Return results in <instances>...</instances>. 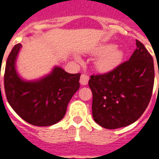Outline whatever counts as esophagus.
Segmentation results:
<instances>
[{
	"instance_id": "1",
	"label": "esophagus",
	"mask_w": 159,
	"mask_h": 159,
	"mask_svg": "<svg viewBox=\"0 0 159 159\" xmlns=\"http://www.w3.org/2000/svg\"><path fill=\"white\" fill-rule=\"evenodd\" d=\"M89 79H90L89 76H87L86 74H82V76L80 77V84L82 86H86L89 82Z\"/></svg>"
}]
</instances>
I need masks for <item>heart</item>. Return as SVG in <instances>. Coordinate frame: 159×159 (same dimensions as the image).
I'll use <instances>...</instances> for the list:
<instances>
[{
  "label": "heart",
  "mask_w": 159,
  "mask_h": 159,
  "mask_svg": "<svg viewBox=\"0 0 159 159\" xmlns=\"http://www.w3.org/2000/svg\"><path fill=\"white\" fill-rule=\"evenodd\" d=\"M94 55H100L95 61V68L101 73L112 71L122 62L125 53L112 44H102L92 52Z\"/></svg>",
  "instance_id": "obj_1"
}]
</instances>
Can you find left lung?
<instances>
[{
    "label": "left lung",
    "mask_w": 159,
    "mask_h": 159,
    "mask_svg": "<svg viewBox=\"0 0 159 159\" xmlns=\"http://www.w3.org/2000/svg\"><path fill=\"white\" fill-rule=\"evenodd\" d=\"M136 45L129 61L89 80L92 115L101 127L116 129L131 125L149 105L154 87V61L144 44L136 40Z\"/></svg>",
    "instance_id": "8db88e82"
}]
</instances>
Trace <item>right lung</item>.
I'll return each instance as SVG.
<instances>
[{
  "mask_svg": "<svg viewBox=\"0 0 159 159\" xmlns=\"http://www.w3.org/2000/svg\"><path fill=\"white\" fill-rule=\"evenodd\" d=\"M22 48H13L5 65L4 86L8 102L22 120L36 126H50L62 120L73 94L79 89L81 74H72L55 66L49 74L26 81L16 70ZM1 88V85H0Z\"/></svg>",
  "mask_w": 159,
  "mask_h": 159,
  "instance_id": "right-lung-1",
  "label": "right lung"
}]
</instances>
